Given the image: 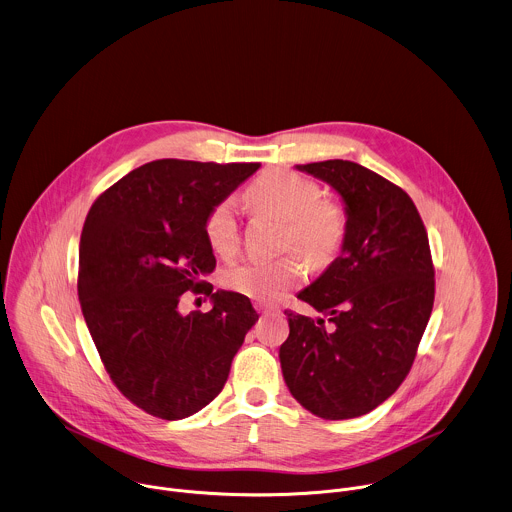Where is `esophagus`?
<instances>
[{"instance_id":"esophagus-1","label":"esophagus","mask_w":512,"mask_h":512,"mask_svg":"<svg viewBox=\"0 0 512 512\" xmlns=\"http://www.w3.org/2000/svg\"><path fill=\"white\" fill-rule=\"evenodd\" d=\"M255 309H257L259 313H271V311H275L277 307H275V305H269V303H263V301H257V303H255Z\"/></svg>"}]
</instances>
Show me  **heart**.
I'll list each match as a JSON object with an SVG mask.
<instances>
[{
  "instance_id": "heart-1",
  "label": "heart",
  "mask_w": 512,
  "mask_h": 512,
  "mask_svg": "<svg viewBox=\"0 0 512 512\" xmlns=\"http://www.w3.org/2000/svg\"><path fill=\"white\" fill-rule=\"evenodd\" d=\"M249 205L259 213L283 219V249H295L313 269L331 265L345 247L349 235L347 207L321 195V187L311 177L275 167L261 173L247 189ZM209 247L231 257L241 241L233 199L213 205L203 223ZM305 267L297 255L273 261L247 259L231 265L223 273V285L239 295L273 301L303 281Z\"/></svg>"
}]
</instances>
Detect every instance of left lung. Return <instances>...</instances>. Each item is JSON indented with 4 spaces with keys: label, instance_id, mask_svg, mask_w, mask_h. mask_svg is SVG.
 I'll list each match as a JSON object with an SVG mask.
<instances>
[{
    "label": "left lung",
    "instance_id": "obj_1",
    "mask_svg": "<svg viewBox=\"0 0 512 512\" xmlns=\"http://www.w3.org/2000/svg\"><path fill=\"white\" fill-rule=\"evenodd\" d=\"M333 185L349 213L341 255L297 299L279 349L291 395L327 421L355 419L407 379L435 303V265L413 199L379 173L343 159L299 167Z\"/></svg>",
    "mask_w": 512,
    "mask_h": 512
}]
</instances>
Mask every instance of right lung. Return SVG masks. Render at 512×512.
<instances>
[{
    "mask_svg": "<svg viewBox=\"0 0 512 512\" xmlns=\"http://www.w3.org/2000/svg\"><path fill=\"white\" fill-rule=\"evenodd\" d=\"M259 167L157 159L105 189L85 217L77 295L87 329L119 393L157 419L209 405L259 319L249 297L203 281L217 263L205 217ZM185 290L211 294L214 309L181 316Z\"/></svg>",
    "mask_w": 512,
    "mask_h": 512,
    "instance_id": "right-lung-1",
    "label": "right lung"
}]
</instances>
